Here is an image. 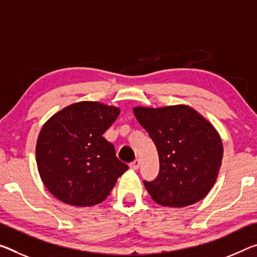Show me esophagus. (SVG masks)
Returning <instances> with one entry per match:
<instances>
[{
  "instance_id": "1",
  "label": "esophagus",
  "mask_w": 257,
  "mask_h": 257,
  "mask_svg": "<svg viewBox=\"0 0 257 257\" xmlns=\"http://www.w3.org/2000/svg\"><path fill=\"white\" fill-rule=\"evenodd\" d=\"M140 166H141V160H140V159H136V160H134L132 164H130V168L136 170V169L140 168Z\"/></svg>"
}]
</instances>
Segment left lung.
Returning a JSON list of instances; mask_svg holds the SVG:
<instances>
[{
  "mask_svg": "<svg viewBox=\"0 0 257 257\" xmlns=\"http://www.w3.org/2000/svg\"><path fill=\"white\" fill-rule=\"evenodd\" d=\"M159 154L156 180L144 181L151 198L161 206L185 207L205 198L216 182L223 158L221 137L192 107H135Z\"/></svg>",
  "mask_w": 257,
  "mask_h": 257,
  "instance_id": "1",
  "label": "left lung"
}]
</instances>
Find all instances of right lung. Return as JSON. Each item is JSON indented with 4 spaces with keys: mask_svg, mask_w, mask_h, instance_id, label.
<instances>
[{
    "mask_svg": "<svg viewBox=\"0 0 257 257\" xmlns=\"http://www.w3.org/2000/svg\"><path fill=\"white\" fill-rule=\"evenodd\" d=\"M119 114L117 107L80 101L44 123L36 164L43 184L60 201L77 207L100 203L128 169L103 137Z\"/></svg>",
    "mask_w": 257,
    "mask_h": 257,
    "instance_id": "1",
    "label": "right lung"
}]
</instances>
